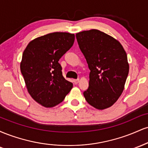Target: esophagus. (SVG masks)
<instances>
[{
	"instance_id": "esophagus-1",
	"label": "esophagus",
	"mask_w": 148,
	"mask_h": 148,
	"mask_svg": "<svg viewBox=\"0 0 148 148\" xmlns=\"http://www.w3.org/2000/svg\"><path fill=\"white\" fill-rule=\"evenodd\" d=\"M74 81V84H77L78 83H79V79H74V81Z\"/></svg>"
}]
</instances>
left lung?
Masks as SVG:
<instances>
[{
	"mask_svg": "<svg viewBox=\"0 0 148 148\" xmlns=\"http://www.w3.org/2000/svg\"><path fill=\"white\" fill-rule=\"evenodd\" d=\"M76 37L90 70L85 99L97 109L109 108L125 88L130 69L126 52L120 42L99 30L79 32Z\"/></svg>",
	"mask_w": 148,
	"mask_h": 148,
	"instance_id": "left-lung-1",
	"label": "left lung"
}]
</instances>
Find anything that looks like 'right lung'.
Listing matches in <instances>:
<instances>
[{"label": "right lung", "instance_id": "right-lung-1", "mask_svg": "<svg viewBox=\"0 0 148 148\" xmlns=\"http://www.w3.org/2000/svg\"><path fill=\"white\" fill-rule=\"evenodd\" d=\"M75 36L56 32L29 42L22 56L20 69L28 93L46 108L63 101L73 87L62 76L60 58L72 47Z\"/></svg>", "mask_w": 148, "mask_h": 148}]
</instances>
